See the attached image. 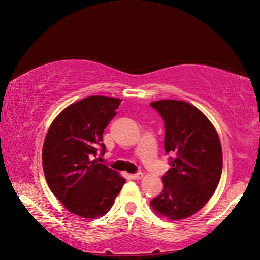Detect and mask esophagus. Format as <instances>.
<instances>
[{
  "mask_svg": "<svg viewBox=\"0 0 260 260\" xmlns=\"http://www.w3.org/2000/svg\"><path fill=\"white\" fill-rule=\"evenodd\" d=\"M130 177L133 178V180H140V178L143 177V173H137V174H131Z\"/></svg>",
  "mask_w": 260,
  "mask_h": 260,
  "instance_id": "esophagus-1",
  "label": "esophagus"
}]
</instances>
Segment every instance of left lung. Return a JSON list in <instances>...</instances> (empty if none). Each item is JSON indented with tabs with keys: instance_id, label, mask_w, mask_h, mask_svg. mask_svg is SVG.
<instances>
[{
	"instance_id": "1",
	"label": "left lung",
	"mask_w": 260,
	"mask_h": 260,
	"mask_svg": "<svg viewBox=\"0 0 260 260\" xmlns=\"http://www.w3.org/2000/svg\"><path fill=\"white\" fill-rule=\"evenodd\" d=\"M151 106L165 121V151L175 156L162 177L164 190L150 203L169 221L197 213L206 205L222 173V148L211 121L197 107L182 100H158Z\"/></svg>"
}]
</instances>
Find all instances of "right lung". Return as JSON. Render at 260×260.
I'll return each instance as SVG.
<instances>
[{
  "instance_id": "add662e5",
  "label": "right lung",
  "mask_w": 260,
  "mask_h": 260,
  "mask_svg": "<svg viewBox=\"0 0 260 260\" xmlns=\"http://www.w3.org/2000/svg\"><path fill=\"white\" fill-rule=\"evenodd\" d=\"M121 101L84 98L63 109L47 131L42 146L47 184L62 205L80 218L105 215L125 183L116 170L91 160L98 147L105 151L102 135Z\"/></svg>"
}]
</instances>
